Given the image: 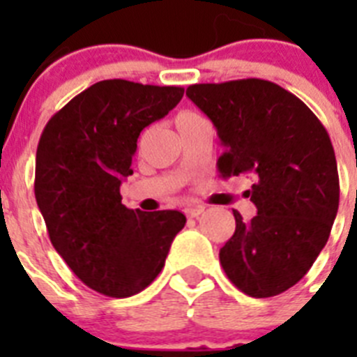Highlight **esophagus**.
Wrapping results in <instances>:
<instances>
[{
    "label": "esophagus",
    "mask_w": 357,
    "mask_h": 357,
    "mask_svg": "<svg viewBox=\"0 0 357 357\" xmlns=\"http://www.w3.org/2000/svg\"><path fill=\"white\" fill-rule=\"evenodd\" d=\"M184 213H185V216H188V218H198L202 213H204V207H200V206L188 207V209H185Z\"/></svg>",
    "instance_id": "esophagus-1"
}]
</instances>
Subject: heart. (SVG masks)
Returning <instances> with one entry per match:
<instances>
[{
  "instance_id": "1",
  "label": "heart",
  "mask_w": 357,
  "mask_h": 357,
  "mask_svg": "<svg viewBox=\"0 0 357 357\" xmlns=\"http://www.w3.org/2000/svg\"><path fill=\"white\" fill-rule=\"evenodd\" d=\"M197 118H200V116L195 114V112H182V114H178L176 121H184V119H197Z\"/></svg>"
}]
</instances>
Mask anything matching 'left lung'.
Wrapping results in <instances>:
<instances>
[{
    "mask_svg": "<svg viewBox=\"0 0 357 357\" xmlns=\"http://www.w3.org/2000/svg\"><path fill=\"white\" fill-rule=\"evenodd\" d=\"M188 98L225 146L222 176L247 173L257 214L220 250L230 282L255 298L295 286L326 247L338 213L340 181L329 134L302 100L259 78L195 84Z\"/></svg>",
    "mask_w": 357,
    "mask_h": 357,
    "instance_id": "obj_1",
    "label": "left lung"
}]
</instances>
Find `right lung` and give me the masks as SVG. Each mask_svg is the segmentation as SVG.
<instances>
[{
  "instance_id": "add662e5",
  "label": "right lung",
  "mask_w": 357,
  "mask_h": 357,
  "mask_svg": "<svg viewBox=\"0 0 357 357\" xmlns=\"http://www.w3.org/2000/svg\"><path fill=\"white\" fill-rule=\"evenodd\" d=\"M184 96L182 87L102 80L44 127L36 157V200L50 239L73 273L107 296L143 291L184 229L178 211L143 213L121 204L137 137Z\"/></svg>"
}]
</instances>
